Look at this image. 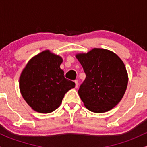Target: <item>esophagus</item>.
<instances>
[{
  "instance_id": "esophagus-1",
  "label": "esophagus",
  "mask_w": 147,
  "mask_h": 147,
  "mask_svg": "<svg viewBox=\"0 0 147 147\" xmlns=\"http://www.w3.org/2000/svg\"><path fill=\"white\" fill-rule=\"evenodd\" d=\"M75 88H78V85H79L78 80H75Z\"/></svg>"
}]
</instances>
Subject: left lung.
Masks as SVG:
<instances>
[{"label":"left lung","mask_w":147,"mask_h":147,"mask_svg":"<svg viewBox=\"0 0 147 147\" xmlns=\"http://www.w3.org/2000/svg\"><path fill=\"white\" fill-rule=\"evenodd\" d=\"M76 57L86 74L78 90L84 105L94 113L110 111L120 102L127 87L123 61L113 52L101 48Z\"/></svg>","instance_id":"obj_1"}]
</instances>
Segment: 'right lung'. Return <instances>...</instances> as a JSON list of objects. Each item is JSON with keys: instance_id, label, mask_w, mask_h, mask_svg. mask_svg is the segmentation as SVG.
Wrapping results in <instances>:
<instances>
[{"instance_id": "1", "label": "right lung", "mask_w": 147, "mask_h": 147, "mask_svg": "<svg viewBox=\"0 0 147 147\" xmlns=\"http://www.w3.org/2000/svg\"><path fill=\"white\" fill-rule=\"evenodd\" d=\"M61 57L45 50L33 57L20 77L19 86L25 102L34 111L48 113L56 110L64 95L75 86L60 68Z\"/></svg>"}]
</instances>
